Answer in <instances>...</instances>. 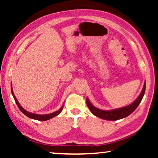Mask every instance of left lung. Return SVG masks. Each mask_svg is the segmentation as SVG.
Listing matches in <instances>:
<instances>
[{
  "instance_id": "obj_1",
  "label": "left lung",
  "mask_w": 158,
  "mask_h": 158,
  "mask_svg": "<svg viewBox=\"0 0 158 158\" xmlns=\"http://www.w3.org/2000/svg\"><path fill=\"white\" fill-rule=\"evenodd\" d=\"M145 90H146V83H144L142 91H141L139 96L137 98V100L134 102L133 103H132L130 105L125 106V107L114 109V110H111V111L100 110V109L93 106L91 105V103L90 102L88 98H86V104H87L88 107H89V109H90V111H91V113L97 117H99L100 118H102L105 120H107V121H116V120L123 118L128 116L137 108V106L140 104L141 101L143 97L144 93H145Z\"/></svg>"
}]
</instances>
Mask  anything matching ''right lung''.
I'll return each mask as SVG.
<instances>
[{"instance_id": "obj_1", "label": "right lung", "mask_w": 158, "mask_h": 158, "mask_svg": "<svg viewBox=\"0 0 158 158\" xmlns=\"http://www.w3.org/2000/svg\"><path fill=\"white\" fill-rule=\"evenodd\" d=\"M11 91H12V94L13 95V98H14L15 100V102L17 104V106L19 107V109H20V111L22 112L23 114H25L26 116H28V118H30L32 119H35V120H37V121H47V120L52 118L56 116H57V115L59 114L61 111L63 110V106L61 107L59 110H58L56 111L53 112V113H51L49 114H45V115H39V114H32L30 113V112H28L27 111H26L24 109L22 108V106H21L19 103V102L17 101V99H16L15 95L14 94V93H13V90H12V85H11Z\"/></svg>"}]
</instances>
